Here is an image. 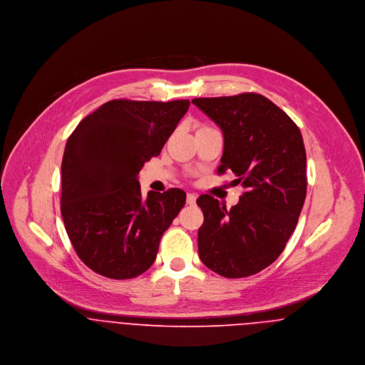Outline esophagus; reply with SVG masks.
Masks as SVG:
<instances>
[{"instance_id":"esophagus-1","label":"esophagus","mask_w":365,"mask_h":365,"mask_svg":"<svg viewBox=\"0 0 365 365\" xmlns=\"http://www.w3.org/2000/svg\"><path fill=\"white\" fill-rule=\"evenodd\" d=\"M195 201H197L195 194H187V204L188 205H195Z\"/></svg>"}]
</instances>
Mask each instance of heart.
Wrapping results in <instances>:
<instances>
[{
    "label": "heart",
    "instance_id": "1",
    "mask_svg": "<svg viewBox=\"0 0 365 365\" xmlns=\"http://www.w3.org/2000/svg\"><path fill=\"white\" fill-rule=\"evenodd\" d=\"M202 128H207V126H202ZM200 129H201V128H200Z\"/></svg>",
    "mask_w": 365,
    "mask_h": 365
}]
</instances>
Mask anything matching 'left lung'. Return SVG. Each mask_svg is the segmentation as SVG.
I'll return each mask as SVG.
<instances>
[{"instance_id":"obj_1","label":"left lung","mask_w":365,"mask_h":365,"mask_svg":"<svg viewBox=\"0 0 365 365\" xmlns=\"http://www.w3.org/2000/svg\"><path fill=\"white\" fill-rule=\"evenodd\" d=\"M223 132L217 174L232 171L245 188L226 208L210 195L197 200L204 212L200 259L226 278L260 272L285 249L307 197V153L295 122L260 94L195 98Z\"/></svg>"}]
</instances>
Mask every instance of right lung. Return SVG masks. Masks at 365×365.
Wrapping results in <instances>:
<instances>
[{
	"label": "right lung",
	"mask_w": 365,
	"mask_h": 365,
	"mask_svg": "<svg viewBox=\"0 0 365 365\" xmlns=\"http://www.w3.org/2000/svg\"><path fill=\"white\" fill-rule=\"evenodd\" d=\"M188 106V100H112L70 135L60 210L77 256L94 272L129 279L156 260L160 239L185 205V192L150 191L145 200L138 174L160 155Z\"/></svg>",
	"instance_id": "obj_1"
}]
</instances>
